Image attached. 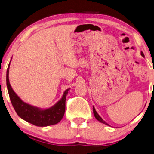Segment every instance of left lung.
I'll return each instance as SVG.
<instances>
[{"mask_svg": "<svg viewBox=\"0 0 154 154\" xmlns=\"http://www.w3.org/2000/svg\"><path fill=\"white\" fill-rule=\"evenodd\" d=\"M141 56H143V57H144V54H143V53L142 52V51L141 52ZM93 110H94V115L95 118H96V119H97V120H98V121H100V123H104V124H106V125H107V126H109V124H108V123H106L105 121H103V119H102V118L100 117L99 115H98V113H97V112H96V109H95V108L94 107V106H93Z\"/></svg>", "mask_w": 154, "mask_h": 154, "instance_id": "left-lung-1", "label": "left lung"}]
</instances>
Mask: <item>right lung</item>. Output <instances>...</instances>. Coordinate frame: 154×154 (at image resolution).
<instances>
[{"mask_svg":"<svg viewBox=\"0 0 154 154\" xmlns=\"http://www.w3.org/2000/svg\"><path fill=\"white\" fill-rule=\"evenodd\" d=\"M11 61L6 72V85L11 103L17 114L23 120L37 126H48L60 122L65 113L66 98L70 88L66 89L62 98L48 109H43L26 103L14 92L9 82L8 74Z\"/></svg>","mask_w":154,"mask_h":154,"instance_id":"obj_1","label":"right lung"}]
</instances>
